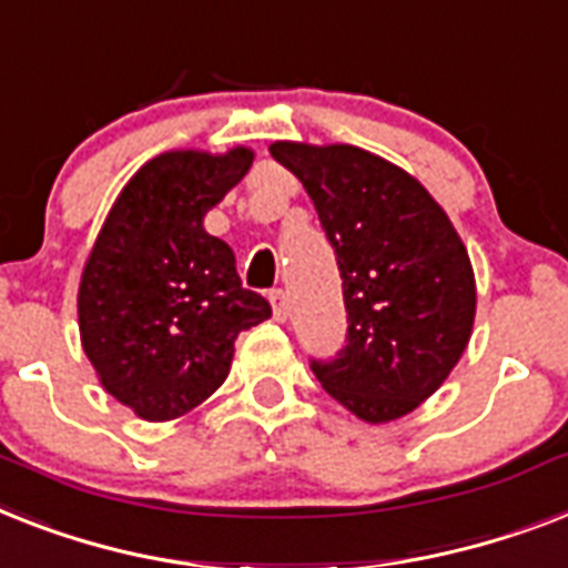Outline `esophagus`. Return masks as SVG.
Returning <instances> with one entry per match:
<instances>
[{
  "label": "esophagus",
  "mask_w": 568,
  "mask_h": 568,
  "mask_svg": "<svg viewBox=\"0 0 568 568\" xmlns=\"http://www.w3.org/2000/svg\"><path fill=\"white\" fill-rule=\"evenodd\" d=\"M268 300L271 312H274V321H285V317H288V300H285L283 288H274V292L268 294Z\"/></svg>",
  "instance_id": "1"
}]
</instances>
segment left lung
<instances>
[{"instance_id": "obj_1", "label": "left lung", "mask_w": 568, "mask_h": 568, "mask_svg": "<svg viewBox=\"0 0 568 568\" xmlns=\"http://www.w3.org/2000/svg\"><path fill=\"white\" fill-rule=\"evenodd\" d=\"M335 247L347 344L312 371L364 423H390L435 394L464 356L476 276L449 215L399 165L356 145L274 142Z\"/></svg>"}]
</instances>
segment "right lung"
<instances>
[{
  "label": "right lung",
  "mask_w": 568,
  "mask_h": 568,
  "mask_svg": "<svg viewBox=\"0 0 568 568\" xmlns=\"http://www.w3.org/2000/svg\"><path fill=\"white\" fill-rule=\"evenodd\" d=\"M253 163L227 154L165 151L119 192L78 285L81 347L101 388L136 417L163 423L221 388L239 332L271 317L247 292L227 242L204 215Z\"/></svg>",
  "instance_id": "obj_1"
}]
</instances>
